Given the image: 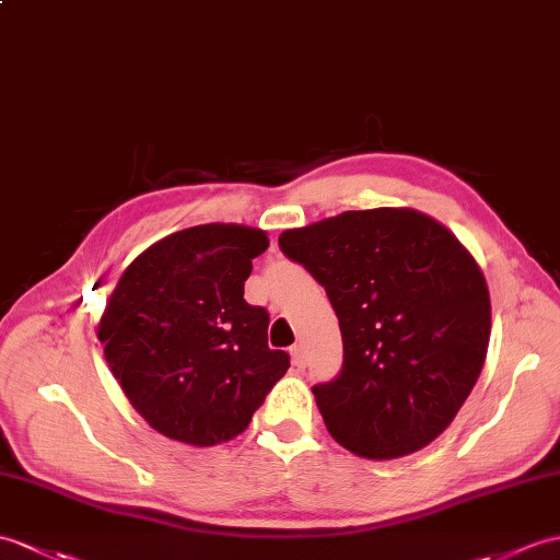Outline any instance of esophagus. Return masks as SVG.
<instances>
[{"label": "esophagus", "mask_w": 560, "mask_h": 560, "mask_svg": "<svg viewBox=\"0 0 560 560\" xmlns=\"http://www.w3.org/2000/svg\"><path fill=\"white\" fill-rule=\"evenodd\" d=\"M291 360H293V365H295V368H305L307 358H305V348H303V343H298V346H293V348H291Z\"/></svg>", "instance_id": "obj_1"}]
</instances>
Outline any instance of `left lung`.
Returning <instances> with one entry per match:
<instances>
[{
    "mask_svg": "<svg viewBox=\"0 0 560 560\" xmlns=\"http://www.w3.org/2000/svg\"><path fill=\"white\" fill-rule=\"evenodd\" d=\"M279 248L324 285L339 317L341 374L312 388L329 434L368 460L432 444L489 348V289L470 250L410 207L285 229Z\"/></svg>",
    "mask_w": 560,
    "mask_h": 560,
    "instance_id": "1",
    "label": "left lung"
}]
</instances>
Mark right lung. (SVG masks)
<instances>
[{
  "label": "right lung",
  "mask_w": 560,
  "mask_h": 560,
  "mask_svg": "<svg viewBox=\"0 0 560 560\" xmlns=\"http://www.w3.org/2000/svg\"><path fill=\"white\" fill-rule=\"evenodd\" d=\"M267 245L262 229L190 226L152 243L114 285L97 339L126 398L166 439H236L291 368L267 346V310L243 298Z\"/></svg>",
  "instance_id": "add662e5"
}]
</instances>
